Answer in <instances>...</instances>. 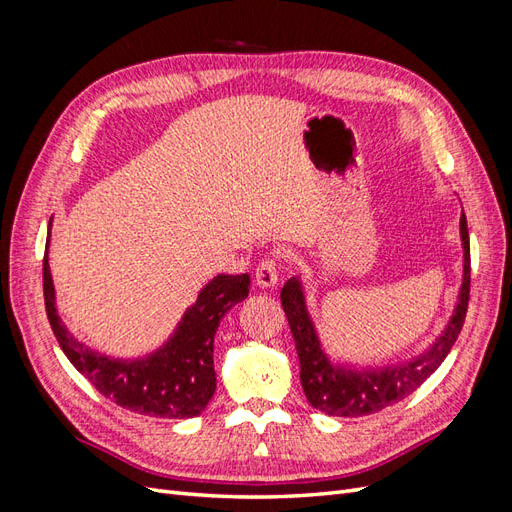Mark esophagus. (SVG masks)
I'll list each match as a JSON object with an SVG mask.
<instances>
[{"mask_svg":"<svg viewBox=\"0 0 512 512\" xmlns=\"http://www.w3.org/2000/svg\"><path fill=\"white\" fill-rule=\"evenodd\" d=\"M277 282H280V265L271 258L262 260L256 269V284L260 288H273Z\"/></svg>","mask_w":512,"mask_h":512,"instance_id":"esophagus-1","label":"esophagus"}]
</instances>
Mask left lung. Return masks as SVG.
I'll return each instance as SVG.
<instances>
[{
  "label": "left lung",
  "instance_id": "8db88e82",
  "mask_svg": "<svg viewBox=\"0 0 512 512\" xmlns=\"http://www.w3.org/2000/svg\"><path fill=\"white\" fill-rule=\"evenodd\" d=\"M459 237L463 250V275L453 316L448 318L442 335L425 352L404 363L384 367L337 363L322 348L312 314L307 309L305 288L299 275L290 277L282 288V305L290 324L301 363V384L309 404L329 416H365L414 393L455 346L468 312L470 299V235L466 215L461 211Z\"/></svg>",
  "mask_w": 512,
  "mask_h": 512
}]
</instances>
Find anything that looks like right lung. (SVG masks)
Instances as JSON below:
<instances>
[{
    "mask_svg": "<svg viewBox=\"0 0 512 512\" xmlns=\"http://www.w3.org/2000/svg\"><path fill=\"white\" fill-rule=\"evenodd\" d=\"M42 280L46 316L61 350L104 397L136 414L158 418H192L207 408L215 393L213 337L220 320L250 294V275H215L198 292V299L185 309L166 342L138 359H115L91 350L66 329L57 314L49 239Z\"/></svg>",
    "mask_w": 512,
    "mask_h": 512,
    "instance_id": "1",
    "label": "right lung"
}]
</instances>
